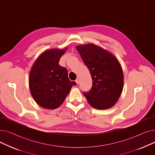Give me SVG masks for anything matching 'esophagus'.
<instances>
[{"label":"esophagus","instance_id":"1","mask_svg":"<svg viewBox=\"0 0 155 155\" xmlns=\"http://www.w3.org/2000/svg\"><path fill=\"white\" fill-rule=\"evenodd\" d=\"M75 82H76V84H77V85L79 84V78L76 79V80H75Z\"/></svg>","mask_w":155,"mask_h":155}]
</instances>
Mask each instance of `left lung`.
<instances>
[{
	"label": "left lung",
	"mask_w": 155,
	"mask_h": 155,
	"mask_svg": "<svg viewBox=\"0 0 155 155\" xmlns=\"http://www.w3.org/2000/svg\"><path fill=\"white\" fill-rule=\"evenodd\" d=\"M76 48L92 79L91 91L84 92L88 102L97 109L112 107L123 89V72L119 61L110 52L94 44Z\"/></svg>",
	"instance_id": "obj_1"
}]
</instances>
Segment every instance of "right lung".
I'll return each instance as SVG.
<instances>
[{
	"label": "right lung",
	"instance_id": "obj_1",
	"mask_svg": "<svg viewBox=\"0 0 155 155\" xmlns=\"http://www.w3.org/2000/svg\"><path fill=\"white\" fill-rule=\"evenodd\" d=\"M67 48L50 49L37 58L29 73V85L31 95L39 105L54 109L62 104L71 88L76 83L70 81L67 70L59 61Z\"/></svg>",
	"mask_w": 155,
	"mask_h": 155
}]
</instances>
